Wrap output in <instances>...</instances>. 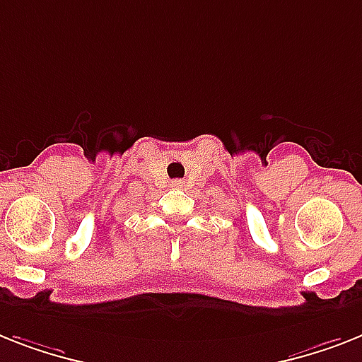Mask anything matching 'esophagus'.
<instances>
[{"mask_svg": "<svg viewBox=\"0 0 362 362\" xmlns=\"http://www.w3.org/2000/svg\"><path fill=\"white\" fill-rule=\"evenodd\" d=\"M172 187H175V188H181V187H183V183H181V181H174V183H172Z\"/></svg>", "mask_w": 362, "mask_h": 362, "instance_id": "esophagus-1", "label": "esophagus"}]
</instances>
